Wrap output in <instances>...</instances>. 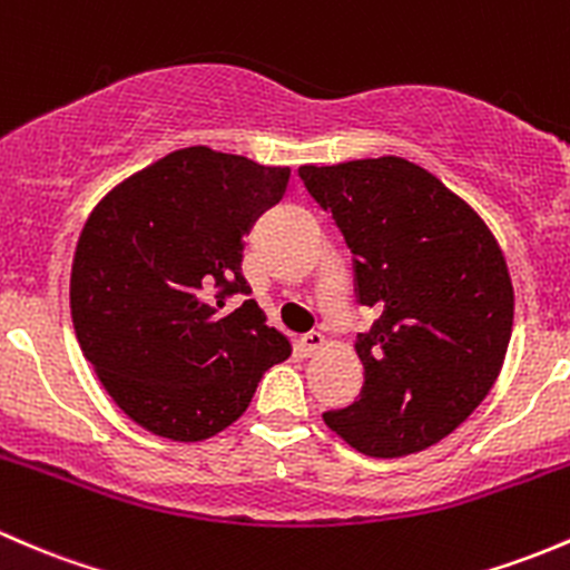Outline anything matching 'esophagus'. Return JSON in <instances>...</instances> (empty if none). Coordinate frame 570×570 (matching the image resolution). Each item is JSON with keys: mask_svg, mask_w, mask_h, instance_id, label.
Segmentation results:
<instances>
[{"mask_svg": "<svg viewBox=\"0 0 570 570\" xmlns=\"http://www.w3.org/2000/svg\"><path fill=\"white\" fill-rule=\"evenodd\" d=\"M324 334L321 332H307V334H302V340H298V348L304 351V354H315V351H321L324 348Z\"/></svg>", "mask_w": 570, "mask_h": 570, "instance_id": "34e87169", "label": "esophagus"}]
</instances>
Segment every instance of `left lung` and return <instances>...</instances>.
<instances>
[{"label": "left lung", "instance_id": "obj_1", "mask_svg": "<svg viewBox=\"0 0 570 570\" xmlns=\"http://www.w3.org/2000/svg\"><path fill=\"white\" fill-rule=\"evenodd\" d=\"M354 263L365 384L324 422L360 453L401 459L453 433L502 371L513 285L485 222L428 169L397 156L298 167Z\"/></svg>", "mask_w": 570, "mask_h": 570}]
</instances>
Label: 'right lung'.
Wrapping results in <instances>:
<instances>
[{"label":"right lung","instance_id":"add662e5","mask_svg":"<svg viewBox=\"0 0 570 570\" xmlns=\"http://www.w3.org/2000/svg\"><path fill=\"white\" fill-rule=\"evenodd\" d=\"M291 169L184 148L111 189L87 219L70 272L81 354L137 425L199 442L246 412L291 356L242 274L244 236Z\"/></svg>","mask_w":570,"mask_h":570}]
</instances>
